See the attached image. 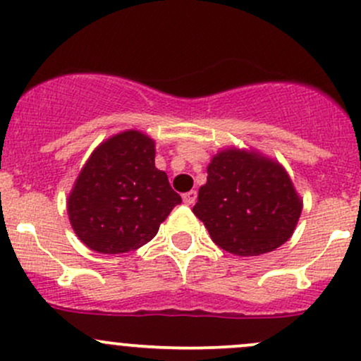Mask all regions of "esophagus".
Instances as JSON below:
<instances>
[{
  "label": "esophagus",
  "instance_id": "34e87169",
  "mask_svg": "<svg viewBox=\"0 0 361 361\" xmlns=\"http://www.w3.org/2000/svg\"><path fill=\"white\" fill-rule=\"evenodd\" d=\"M195 200H197V192H195V190L183 193V202L187 205H193V204H195Z\"/></svg>",
  "mask_w": 361,
  "mask_h": 361
}]
</instances>
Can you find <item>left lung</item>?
I'll return each instance as SVG.
<instances>
[{
	"label": "left lung",
	"mask_w": 361,
	"mask_h": 361,
	"mask_svg": "<svg viewBox=\"0 0 361 361\" xmlns=\"http://www.w3.org/2000/svg\"><path fill=\"white\" fill-rule=\"evenodd\" d=\"M193 214L217 247L233 255L255 257L291 238L302 200L279 162L226 149L212 157Z\"/></svg>",
	"instance_id": "left-lung-1"
}]
</instances>
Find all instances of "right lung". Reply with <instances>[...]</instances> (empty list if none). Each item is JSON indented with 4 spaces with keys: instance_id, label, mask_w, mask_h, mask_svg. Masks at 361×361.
<instances>
[{
    "instance_id": "add662e5",
    "label": "right lung",
    "mask_w": 361,
    "mask_h": 361,
    "mask_svg": "<svg viewBox=\"0 0 361 361\" xmlns=\"http://www.w3.org/2000/svg\"><path fill=\"white\" fill-rule=\"evenodd\" d=\"M154 157L152 138L128 130L102 142L85 162L66 205L75 235L90 250H137L181 204Z\"/></svg>"
}]
</instances>
